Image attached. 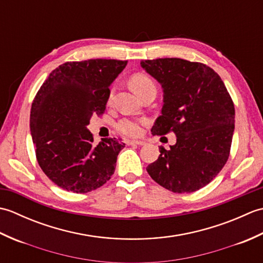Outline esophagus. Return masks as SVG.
I'll use <instances>...</instances> for the list:
<instances>
[{
	"instance_id": "34e87169",
	"label": "esophagus",
	"mask_w": 263,
	"mask_h": 263,
	"mask_svg": "<svg viewBox=\"0 0 263 263\" xmlns=\"http://www.w3.org/2000/svg\"><path fill=\"white\" fill-rule=\"evenodd\" d=\"M126 144H128V146H130V144H135V146H144L146 142L140 141V140H127Z\"/></svg>"
}]
</instances>
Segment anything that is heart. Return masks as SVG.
Here are the masks:
<instances>
[{
  "instance_id": "1",
  "label": "heart",
  "mask_w": 263,
  "mask_h": 263,
  "mask_svg": "<svg viewBox=\"0 0 263 263\" xmlns=\"http://www.w3.org/2000/svg\"><path fill=\"white\" fill-rule=\"evenodd\" d=\"M130 85L139 96L150 87H155V83L152 78L144 73H136L131 77ZM146 124L144 120H132V119H122L117 123V130L121 133L128 137H138L141 135L142 126Z\"/></svg>"
}]
</instances>
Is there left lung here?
Here are the masks:
<instances>
[{"label":"left lung","instance_id":"obj_1","mask_svg":"<svg viewBox=\"0 0 263 263\" xmlns=\"http://www.w3.org/2000/svg\"><path fill=\"white\" fill-rule=\"evenodd\" d=\"M163 87L161 115L153 136L176 135L170 150L147 167L159 185L175 193H191L218 175L230 157L235 108L230 92L208 65L176 58L141 61Z\"/></svg>","mask_w":263,"mask_h":263}]
</instances>
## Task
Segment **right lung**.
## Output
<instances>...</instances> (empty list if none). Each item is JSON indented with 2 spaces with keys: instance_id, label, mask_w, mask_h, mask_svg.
<instances>
[{
  "instance_id": "add662e5",
  "label": "right lung",
  "mask_w": 263,
  "mask_h": 263,
  "mask_svg": "<svg viewBox=\"0 0 263 263\" xmlns=\"http://www.w3.org/2000/svg\"><path fill=\"white\" fill-rule=\"evenodd\" d=\"M127 61L66 62L49 73L31 105L30 131L36 158L59 187L87 193L114 174L117 155L125 144L114 138L97 146L87 128L92 115H103L109 86Z\"/></svg>"
}]
</instances>
